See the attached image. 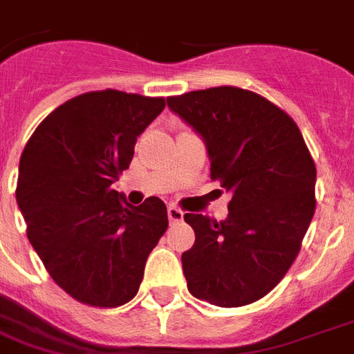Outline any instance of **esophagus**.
I'll return each mask as SVG.
<instances>
[{"label": "esophagus", "mask_w": 354, "mask_h": 354, "mask_svg": "<svg viewBox=\"0 0 354 354\" xmlns=\"http://www.w3.org/2000/svg\"><path fill=\"white\" fill-rule=\"evenodd\" d=\"M167 215H169V221L171 222H182L183 221V211L178 209L176 205H169Z\"/></svg>", "instance_id": "esophagus-1"}]
</instances>
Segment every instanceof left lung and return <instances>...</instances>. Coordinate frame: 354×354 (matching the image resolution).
<instances>
[{
  "label": "left lung",
  "mask_w": 354,
  "mask_h": 354,
  "mask_svg": "<svg viewBox=\"0 0 354 354\" xmlns=\"http://www.w3.org/2000/svg\"><path fill=\"white\" fill-rule=\"evenodd\" d=\"M167 106L202 138L211 180L232 193L226 221L183 216L196 235L182 255L189 292L216 307L250 305L285 277L313 221L310 152L296 122L253 91H189Z\"/></svg>",
  "instance_id": "8db88e82"
}]
</instances>
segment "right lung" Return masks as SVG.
Returning <instances> with one entry per match:
<instances>
[{"label":"right lung","mask_w":354,"mask_h":354,"mask_svg":"<svg viewBox=\"0 0 354 354\" xmlns=\"http://www.w3.org/2000/svg\"><path fill=\"white\" fill-rule=\"evenodd\" d=\"M163 108L161 97L90 91L49 113L21 152L16 200L27 236L53 281L77 301H130L169 226L158 196L136 207L113 189L138 136Z\"/></svg>","instance_id":"1"}]
</instances>
